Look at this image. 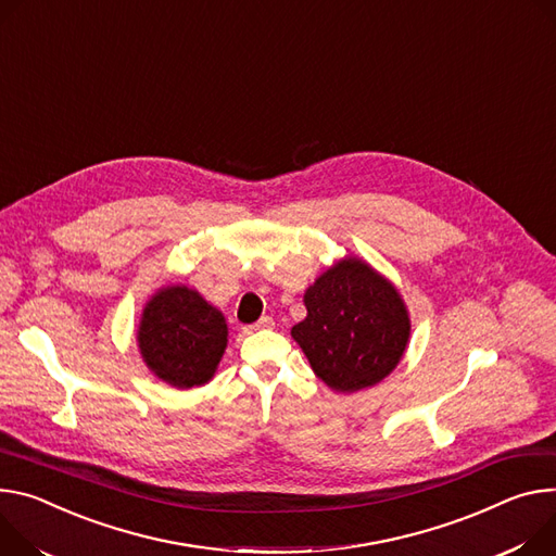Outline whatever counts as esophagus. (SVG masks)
<instances>
[{
  "mask_svg": "<svg viewBox=\"0 0 556 556\" xmlns=\"http://www.w3.org/2000/svg\"><path fill=\"white\" fill-rule=\"evenodd\" d=\"M275 326V321H273V317H262L257 324H252V326H248L245 328V332H252V330H266V328H273Z\"/></svg>",
  "mask_w": 556,
  "mask_h": 556,
  "instance_id": "1",
  "label": "esophagus"
}]
</instances>
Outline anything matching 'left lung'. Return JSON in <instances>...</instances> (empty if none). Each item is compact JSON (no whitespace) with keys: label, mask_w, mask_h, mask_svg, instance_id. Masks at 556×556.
Segmentation results:
<instances>
[{"label":"left lung","mask_w":556,"mask_h":556,"mask_svg":"<svg viewBox=\"0 0 556 556\" xmlns=\"http://www.w3.org/2000/svg\"><path fill=\"white\" fill-rule=\"evenodd\" d=\"M308 317L292 328L315 375L339 392L379 383L410 337L406 306L390 281L359 260H341L306 290Z\"/></svg>","instance_id":"obj_1"}]
</instances>
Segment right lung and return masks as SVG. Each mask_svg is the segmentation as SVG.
<instances>
[{
  "label": "right lung",
  "mask_w": 556,
  "mask_h": 556,
  "mask_svg": "<svg viewBox=\"0 0 556 556\" xmlns=\"http://www.w3.org/2000/svg\"><path fill=\"white\" fill-rule=\"evenodd\" d=\"M137 334L146 366L175 388L206 383L228 341L224 315L184 286L164 288L148 301Z\"/></svg>",
  "instance_id": "add662e5"
}]
</instances>
